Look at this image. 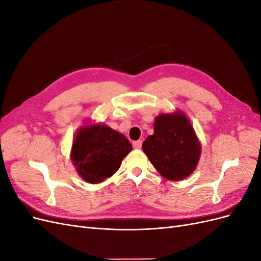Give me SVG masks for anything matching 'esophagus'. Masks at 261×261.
Masks as SVG:
<instances>
[{
    "label": "esophagus",
    "instance_id": "obj_1",
    "mask_svg": "<svg viewBox=\"0 0 261 261\" xmlns=\"http://www.w3.org/2000/svg\"><path fill=\"white\" fill-rule=\"evenodd\" d=\"M141 145H143V141H141V140H136V141H134V143H133V147L135 149H140Z\"/></svg>",
    "mask_w": 261,
    "mask_h": 261
}]
</instances>
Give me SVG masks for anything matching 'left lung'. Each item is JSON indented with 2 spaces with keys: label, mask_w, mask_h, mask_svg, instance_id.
Returning <instances> with one entry per match:
<instances>
[{
  "label": "left lung",
  "mask_w": 261,
  "mask_h": 261,
  "mask_svg": "<svg viewBox=\"0 0 261 261\" xmlns=\"http://www.w3.org/2000/svg\"><path fill=\"white\" fill-rule=\"evenodd\" d=\"M153 127L143 150L155 170L171 180L191 175L199 160L200 144L188 118L181 112L161 114Z\"/></svg>",
  "instance_id": "8db88e82"
}]
</instances>
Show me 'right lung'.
<instances>
[{"label": "right lung", "instance_id": "right-lung-1", "mask_svg": "<svg viewBox=\"0 0 261 261\" xmlns=\"http://www.w3.org/2000/svg\"><path fill=\"white\" fill-rule=\"evenodd\" d=\"M132 149L128 139L109 126H86L75 137L72 161L86 181L97 184L120 169Z\"/></svg>", "mask_w": 261, "mask_h": 261}]
</instances>
